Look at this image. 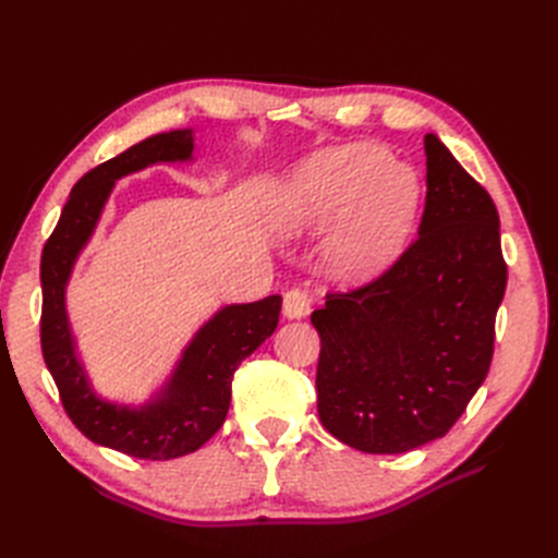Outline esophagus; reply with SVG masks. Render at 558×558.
<instances>
[{
	"label": "esophagus",
	"mask_w": 558,
	"mask_h": 558,
	"mask_svg": "<svg viewBox=\"0 0 558 558\" xmlns=\"http://www.w3.org/2000/svg\"><path fill=\"white\" fill-rule=\"evenodd\" d=\"M314 295L305 289H291L283 295V314L289 318H302L312 312Z\"/></svg>",
	"instance_id": "1"
}]
</instances>
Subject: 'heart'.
I'll return each mask as SVG.
<instances>
[{"instance_id":"1","label":"heart","mask_w":558,"mask_h":558,"mask_svg":"<svg viewBox=\"0 0 558 558\" xmlns=\"http://www.w3.org/2000/svg\"><path fill=\"white\" fill-rule=\"evenodd\" d=\"M421 181L379 144L324 150L286 179L275 195V221L286 234L328 230L330 256L344 277L361 279L391 263L414 226Z\"/></svg>"}]
</instances>
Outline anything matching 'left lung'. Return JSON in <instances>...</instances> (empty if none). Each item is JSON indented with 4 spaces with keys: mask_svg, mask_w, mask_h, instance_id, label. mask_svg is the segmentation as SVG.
I'll use <instances>...</instances> for the list:
<instances>
[{
    "mask_svg": "<svg viewBox=\"0 0 558 558\" xmlns=\"http://www.w3.org/2000/svg\"><path fill=\"white\" fill-rule=\"evenodd\" d=\"M424 148L418 238L379 277L330 291L312 314L318 418L365 453L412 451L447 435L494 359L508 283L498 211L435 134Z\"/></svg>",
    "mask_w": 558,
    "mask_h": 558,
    "instance_id": "8db88e82",
    "label": "left lung"
}]
</instances>
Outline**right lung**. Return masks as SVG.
<instances>
[{"instance_id": "add662e5", "label": "right lung", "mask_w": 558, "mask_h": 558, "mask_svg": "<svg viewBox=\"0 0 558 558\" xmlns=\"http://www.w3.org/2000/svg\"><path fill=\"white\" fill-rule=\"evenodd\" d=\"M191 154L193 132L174 130L97 165L72 189L41 253V351L62 408L95 445L144 461H170L193 453L223 426L234 369L275 332L281 312V295L218 312L183 351L165 391L140 410L99 400L88 388L64 314V286L72 265L95 230L116 179L154 162L189 160Z\"/></svg>"}]
</instances>
